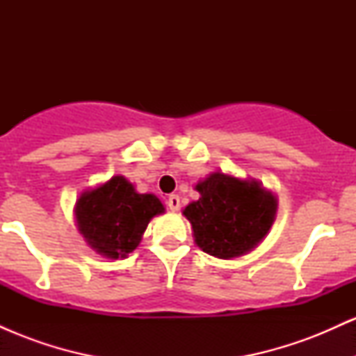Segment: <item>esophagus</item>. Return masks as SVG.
Masks as SVG:
<instances>
[{
    "mask_svg": "<svg viewBox=\"0 0 356 356\" xmlns=\"http://www.w3.org/2000/svg\"><path fill=\"white\" fill-rule=\"evenodd\" d=\"M167 206H169L170 211H179V207H181V199H179V195L170 194L169 199H167Z\"/></svg>",
    "mask_w": 356,
    "mask_h": 356,
    "instance_id": "obj_1",
    "label": "esophagus"
}]
</instances>
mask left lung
Wrapping results in <instances>:
<instances>
[{"label": "left lung", "mask_w": 356, "mask_h": 356, "mask_svg": "<svg viewBox=\"0 0 356 356\" xmlns=\"http://www.w3.org/2000/svg\"><path fill=\"white\" fill-rule=\"evenodd\" d=\"M201 197L184 209L195 244L207 254L232 259L248 254L271 229L277 201L259 182L214 172L195 186Z\"/></svg>", "instance_id": "obj_1"}]
</instances>
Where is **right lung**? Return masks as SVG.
<instances>
[{
	"label": "right lung",
	"instance_id": "right-lung-1",
	"mask_svg": "<svg viewBox=\"0 0 356 356\" xmlns=\"http://www.w3.org/2000/svg\"><path fill=\"white\" fill-rule=\"evenodd\" d=\"M164 211L154 194H138L124 175H113L80 195L75 219L90 248L110 259H118L140 244L150 219Z\"/></svg>",
	"mask_w": 356,
	"mask_h": 356
}]
</instances>
